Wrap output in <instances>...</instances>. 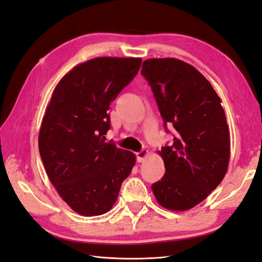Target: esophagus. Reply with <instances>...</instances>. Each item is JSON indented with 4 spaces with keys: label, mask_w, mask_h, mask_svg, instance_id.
I'll return each mask as SVG.
<instances>
[{
    "label": "esophagus",
    "mask_w": 262,
    "mask_h": 262,
    "mask_svg": "<svg viewBox=\"0 0 262 262\" xmlns=\"http://www.w3.org/2000/svg\"><path fill=\"white\" fill-rule=\"evenodd\" d=\"M147 155H148V150H146V149H142L141 152L137 153V161H138L139 163H142V162H143V161L145 160Z\"/></svg>",
    "instance_id": "obj_1"
}]
</instances>
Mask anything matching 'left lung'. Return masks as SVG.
Returning <instances> with one entry per match:
<instances>
[{
	"label": "left lung",
	"mask_w": 262,
	"mask_h": 262,
	"mask_svg": "<svg viewBox=\"0 0 262 262\" xmlns=\"http://www.w3.org/2000/svg\"><path fill=\"white\" fill-rule=\"evenodd\" d=\"M141 74L152 89L167 132L173 126L170 146L160 150L165 175L152 185L163 208L187 211L203 201L227 171L228 125L221 98L194 67L173 59H147Z\"/></svg>",
	"instance_id": "1"
}]
</instances>
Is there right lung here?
I'll list each match as a JSON object with an SVG mask.
<instances>
[{
	"instance_id": "right-lung-1",
	"label": "right lung",
	"mask_w": 262,
	"mask_h": 262,
	"mask_svg": "<svg viewBox=\"0 0 262 262\" xmlns=\"http://www.w3.org/2000/svg\"><path fill=\"white\" fill-rule=\"evenodd\" d=\"M141 58L101 57L70 71L55 86L38 144L51 184L84 216L112 210L136 155L105 142L107 112L139 72Z\"/></svg>"
}]
</instances>
